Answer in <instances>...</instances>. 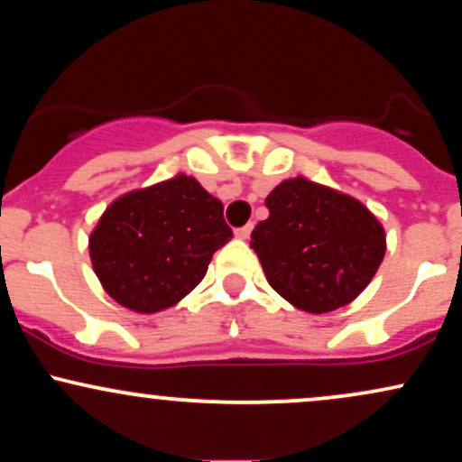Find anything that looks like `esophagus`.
Listing matches in <instances>:
<instances>
[{
    "instance_id": "1",
    "label": "esophagus",
    "mask_w": 462,
    "mask_h": 462,
    "mask_svg": "<svg viewBox=\"0 0 462 462\" xmlns=\"http://www.w3.org/2000/svg\"><path fill=\"white\" fill-rule=\"evenodd\" d=\"M252 230H254V224H247V226H243V227H236L235 236L241 238V241H247L249 235H252Z\"/></svg>"
}]
</instances>
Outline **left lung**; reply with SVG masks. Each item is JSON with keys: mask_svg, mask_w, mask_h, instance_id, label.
<instances>
[{"mask_svg": "<svg viewBox=\"0 0 462 462\" xmlns=\"http://www.w3.org/2000/svg\"><path fill=\"white\" fill-rule=\"evenodd\" d=\"M264 204L269 217L249 245L275 293L321 315L367 289L386 252L384 227L367 206L306 178L280 182Z\"/></svg>", "mask_w": 462, "mask_h": 462, "instance_id": "left-lung-1", "label": "left lung"}]
</instances>
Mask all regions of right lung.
<instances>
[{
  "label": "right lung",
  "mask_w": 462,
  "mask_h": 462,
  "mask_svg": "<svg viewBox=\"0 0 462 462\" xmlns=\"http://www.w3.org/2000/svg\"><path fill=\"white\" fill-rule=\"evenodd\" d=\"M230 238L224 204L180 173L115 199L91 232L88 252L106 293L152 315L189 295Z\"/></svg>",
  "instance_id": "add662e5"
}]
</instances>
